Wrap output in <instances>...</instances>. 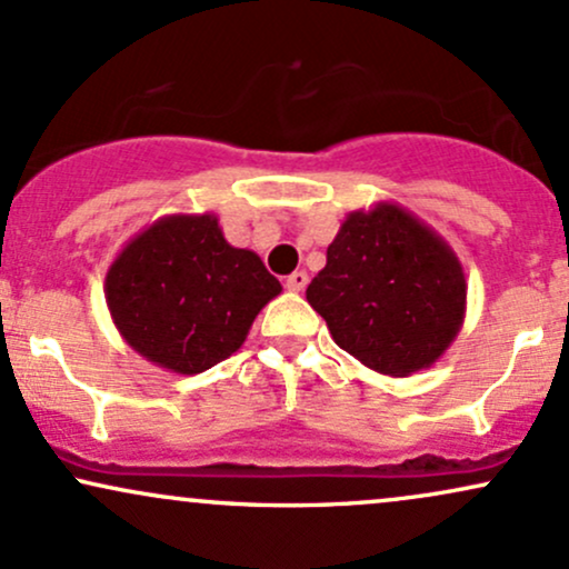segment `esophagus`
I'll return each mask as SVG.
<instances>
[{
    "label": "esophagus",
    "mask_w": 569,
    "mask_h": 569,
    "mask_svg": "<svg viewBox=\"0 0 569 569\" xmlns=\"http://www.w3.org/2000/svg\"><path fill=\"white\" fill-rule=\"evenodd\" d=\"M307 272L305 270H297V272H291L289 278H286V289L289 291H293V293H299V291H305L307 289Z\"/></svg>",
    "instance_id": "34e87169"
}]
</instances>
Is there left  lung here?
Here are the masks:
<instances>
[{
	"label": "left lung",
	"instance_id": "8db88e82",
	"mask_svg": "<svg viewBox=\"0 0 569 569\" xmlns=\"http://www.w3.org/2000/svg\"><path fill=\"white\" fill-rule=\"evenodd\" d=\"M466 272L433 227L398 202L352 211L326 248L307 302L363 367L409 377L433 367L466 321Z\"/></svg>",
	"mask_w": 569,
	"mask_h": 569
}]
</instances>
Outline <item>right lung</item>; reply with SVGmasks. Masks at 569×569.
Instances as JSON below:
<instances>
[{
    "mask_svg": "<svg viewBox=\"0 0 569 569\" xmlns=\"http://www.w3.org/2000/svg\"><path fill=\"white\" fill-rule=\"evenodd\" d=\"M280 291L257 253L227 243L213 213H171L149 224L117 253L103 283L120 337L176 375H200L230 358Z\"/></svg>",
    "mask_w": 569,
    "mask_h": 569,
    "instance_id": "add662e5",
    "label": "right lung"
}]
</instances>
